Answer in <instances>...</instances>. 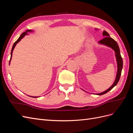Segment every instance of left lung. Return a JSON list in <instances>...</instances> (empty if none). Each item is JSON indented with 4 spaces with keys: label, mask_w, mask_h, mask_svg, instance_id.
<instances>
[{
    "label": "left lung",
    "mask_w": 133,
    "mask_h": 133,
    "mask_svg": "<svg viewBox=\"0 0 133 133\" xmlns=\"http://www.w3.org/2000/svg\"><path fill=\"white\" fill-rule=\"evenodd\" d=\"M95 29L96 30H98V29H96V28H95ZM103 37H104L105 38L103 39L102 40H101L100 41H99L98 42V44H100V45H105L108 47H109L114 51L115 56L116 58V63H117V72H116V77H115L114 82L113 84H112V85L109 88H108V89H107L105 91L100 92V93L94 94L98 95H102L103 94H105V93H107V92L111 90L116 85V84H118L119 79L120 78V75H121V73H122V70L123 69V59L121 57V55H120V49H119L118 43H116V42L113 39L111 38L110 37L109 34L108 32H107L105 30L103 31ZM82 90H84L83 89Z\"/></svg>",
    "instance_id": "1"
}]
</instances>
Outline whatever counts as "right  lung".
<instances>
[{
	"mask_svg": "<svg viewBox=\"0 0 133 133\" xmlns=\"http://www.w3.org/2000/svg\"><path fill=\"white\" fill-rule=\"evenodd\" d=\"M33 31H34V30H26L25 32H24V33H23L21 35V36H20L19 38L18 39L17 41H16V42L14 43L13 46H12V49H11V57H10V61H9V64H10V61H11V60L12 54H13V50H14V48L15 47L16 45H17V44L20 41H21V40H22L24 37L25 35H27L29 34H28V33H30V32H33ZM30 96V97H33V98H38V96Z\"/></svg>",
	"mask_w": 133,
	"mask_h": 133,
	"instance_id": "add662e5",
	"label": "right lung"
}]
</instances>
